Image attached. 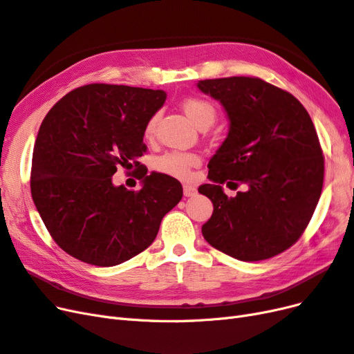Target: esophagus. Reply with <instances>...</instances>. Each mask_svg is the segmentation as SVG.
Segmentation results:
<instances>
[{
    "instance_id": "34e87169",
    "label": "esophagus",
    "mask_w": 354,
    "mask_h": 354,
    "mask_svg": "<svg viewBox=\"0 0 354 354\" xmlns=\"http://www.w3.org/2000/svg\"><path fill=\"white\" fill-rule=\"evenodd\" d=\"M183 194H185V196H194L195 194H196V187L195 186H192V185H185L183 186Z\"/></svg>"
}]
</instances>
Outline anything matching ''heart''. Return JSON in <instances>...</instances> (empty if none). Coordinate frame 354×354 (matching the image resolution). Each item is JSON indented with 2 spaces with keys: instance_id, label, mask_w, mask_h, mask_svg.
<instances>
[{
  "instance_id": "b5f03b06",
  "label": "heart",
  "mask_w": 354,
  "mask_h": 354,
  "mask_svg": "<svg viewBox=\"0 0 354 354\" xmlns=\"http://www.w3.org/2000/svg\"><path fill=\"white\" fill-rule=\"evenodd\" d=\"M181 108H183V112L186 113L189 120L198 128H203V127L208 128L214 121H216V115H217L216 108H214L208 100L190 97L181 103ZM158 120H159L158 113L149 118V121L146 122V127H145L146 138H152L155 136ZM198 164H199V158L195 153L168 152V153L160 155L156 159L155 167L158 171H160V173L180 178V180H186L190 176V168L196 167Z\"/></svg>"
}]
</instances>
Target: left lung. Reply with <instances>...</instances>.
Listing matches in <instances>:
<instances>
[{"instance_id":"1","label":"left lung","mask_w":354,"mask_h":354,"mask_svg":"<svg viewBox=\"0 0 354 354\" xmlns=\"http://www.w3.org/2000/svg\"><path fill=\"white\" fill-rule=\"evenodd\" d=\"M218 100L229 133L209 159V185L199 194L214 211L202 234L241 261L283 252L301 236L324 186V155L312 118L292 94L260 78L199 81ZM244 190L229 198L221 184Z\"/></svg>"}]
</instances>
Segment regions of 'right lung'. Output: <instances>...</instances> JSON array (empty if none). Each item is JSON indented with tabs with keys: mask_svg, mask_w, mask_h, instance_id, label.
I'll list each match as a JSON object with an SVG mask.
<instances>
[{
	"mask_svg": "<svg viewBox=\"0 0 354 354\" xmlns=\"http://www.w3.org/2000/svg\"><path fill=\"white\" fill-rule=\"evenodd\" d=\"M162 90L90 84L60 99L42 121L32 156L30 194L51 238L84 263L111 267L151 245L183 196L180 181L147 176L138 158ZM120 166H136L140 191L115 187Z\"/></svg>",
	"mask_w": 354,
	"mask_h": 354,
	"instance_id": "1",
	"label": "right lung"
}]
</instances>
